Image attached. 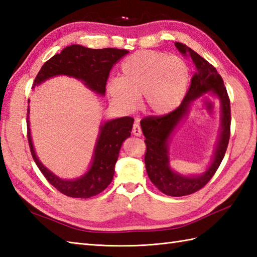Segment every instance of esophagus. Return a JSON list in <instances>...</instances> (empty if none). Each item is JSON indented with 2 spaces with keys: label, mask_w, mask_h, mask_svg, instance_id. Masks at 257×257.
<instances>
[{
  "label": "esophagus",
  "mask_w": 257,
  "mask_h": 257,
  "mask_svg": "<svg viewBox=\"0 0 257 257\" xmlns=\"http://www.w3.org/2000/svg\"><path fill=\"white\" fill-rule=\"evenodd\" d=\"M133 134L135 136H137V137H140L141 135H143V132H141V128L138 123H134V127H133Z\"/></svg>",
  "instance_id": "obj_1"
}]
</instances>
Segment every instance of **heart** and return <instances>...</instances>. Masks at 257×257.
I'll return each instance as SVG.
<instances>
[{
	"mask_svg": "<svg viewBox=\"0 0 257 257\" xmlns=\"http://www.w3.org/2000/svg\"><path fill=\"white\" fill-rule=\"evenodd\" d=\"M189 68L181 58L155 51H140L123 62L121 78L108 80L107 92L124 111H133L144 96V108L154 116L176 110L189 85Z\"/></svg>",
	"mask_w": 257,
	"mask_h": 257,
	"instance_id": "1",
	"label": "heart"
}]
</instances>
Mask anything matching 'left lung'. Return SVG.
<instances>
[{
  "label": "left lung",
  "mask_w": 257,
  "mask_h": 257,
  "mask_svg": "<svg viewBox=\"0 0 257 257\" xmlns=\"http://www.w3.org/2000/svg\"><path fill=\"white\" fill-rule=\"evenodd\" d=\"M176 47L184 56L193 62L195 73L191 79L190 88L183 101L176 110L161 117H147L140 121L147 146L145 163L148 177L162 193L170 196H183L202 189L214 176L224 158L230 140L231 108L226 88L217 70L187 45L177 42ZM212 94L220 100L221 128L219 140L211 165L199 176H183L170 167L168 143L179 122L187 115L190 103L196 97Z\"/></svg>",
  "instance_id": "left-lung-1"
}]
</instances>
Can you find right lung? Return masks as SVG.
Returning a JSON list of instances; mask_svg holds the SVG:
<instances>
[{
  "mask_svg": "<svg viewBox=\"0 0 257 257\" xmlns=\"http://www.w3.org/2000/svg\"><path fill=\"white\" fill-rule=\"evenodd\" d=\"M128 53L127 50L118 48L91 50L77 44L67 46L61 54L54 55L43 65L32 88L55 76L65 75L81 80L91 91L103 96L111 67ZM26 117L27 139L33 159L47 181L59 192L70 198L86 199L99 194L110 184L120 148L123 141L132 135L134 118L121 117L101 123L88 171L80 178L66 180L48 170L37 158L31 136L30 107Z\"/></svg>",
  "mask_w": 257,
  "mask_h": 257,
  "instance_id": "1",
  "label": "right lung"
}]
</instances>
